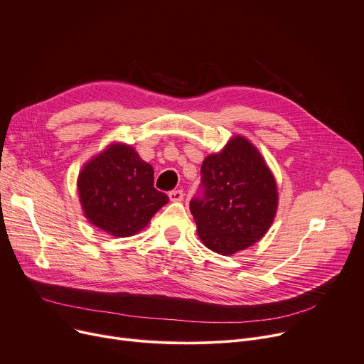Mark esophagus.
Wrapping results in <instances>:
<instances>
[{
    "mask_svg": "<svg viewBox=\"0 0 364 364\" xmlns=\"http://www.w3.org/2000/svg\"><path fill=\"white\" fill-rule=\"evenodd\" d=\"M183 191L182 189H175V191H170L168 192V198H170V201H173V203H181L182 200H183Z\"/></svg>",
    "mask_w": 364,
    "mask_h": 364,
    "instance_id": "34e87169",
    "label": "esophagus"
}]
</instances>
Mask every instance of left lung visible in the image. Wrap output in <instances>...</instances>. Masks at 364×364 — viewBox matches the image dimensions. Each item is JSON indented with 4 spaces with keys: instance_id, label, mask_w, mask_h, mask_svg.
Instances as JSON below:
<instances>
[{
    "instance_id": "left-lung-1",
    "label": "left lung",
    "mask_w": 364,
    "mask_h": 364,
    "mask_svg": "<svg viewBox=\"0 0 364 364\" xmlns=\"http://www.w3.org/2000/svg\"><path fill=\"white\" fill-rule=\"evenodd\" d=\"M203 197L189 203L201 242L232 255L260 241L272 226L279 196L264 157L251 141L233 135L201 164Z\"/></svg>"
}]
</instances>
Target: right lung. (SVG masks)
I'll list each match as a JSON object with an SVG mask.
<instances>
[{
	"mask_svg": "<svg viewBox=\"0 0 364 364\" xmlns=\"http://www.w3.org/2000/svg\"><path fill=\"white\" fill-rule=\"evenodd\" d=\"M77 192L83 216L116 238L132 237L146 228L168 203L154 188L153 166L124 142H112L83 164Z\"/></svg>",
	"mask_w": 364,
	"mask_h": 364,
	"instance_id": "right-lung-1",
	"label": "right lung"
}]
</instances>
